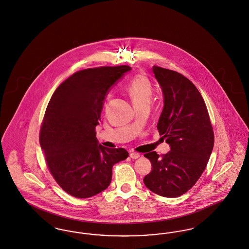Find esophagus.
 Wrapping results in <instances>:
<instances>
[{"mask_svg": "<svg viewBox=\"0 0 249 249\" xmlns=\"http://www.w3.org/2000/svg\"><path fill=\"white\" fill-rule=\"evenodd\" d=\"M130 157L132 159H138L141 157V154L138 153V152H130Z\"/></svg>", "mask_w": 249, "mask_h": 249, "instance_id": "obj_1", "label": "esophagus"}]
</instances>
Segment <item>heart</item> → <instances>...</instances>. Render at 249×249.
<instances>
[{"instance_id":"1","label":"heart","mask_w":249,"mask_h":249,"mask_svg":"<svg viewBox=\"0 0 249 249\" xmlns=\"http://www.w3.org/2000/svg\"><path fill=\"white\" fill-rule=\"evenodd\" d=\"M126 92L132 99L135 108L150 105L153 92L152 84L146 77L142 75L135 77L126 87Z\"/></svg>"}]
</instances>
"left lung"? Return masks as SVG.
<instances>
[{
	"instance_id": "1",
	"label": "left lung",
	"mask_w": 249,
	"mask_h": 249,
	"mask_svg": "<svg viewBox=\"0 0 249 249\" xmlns=\"http://www.w3.org/2000/svg\"><path fill=\"white\" fill-rule=\"evenodd\" d=\"M152 71L163 97L157 129L170 151L162 157L156 152L144 155L152 169L143 181L152 193L172 198L190 190L206 169L214 133L204 98L195 85L171 70L153 66Z\"/></svg>"
}]
</instances>
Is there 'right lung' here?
<instances>
[{
  "mask_svg": "<svg viewBox=\"0 0 249 249\" xmlns=\"http://www.w3.org/2000/svg\"><path fill=\"white\" fill-rule=\"evenodd\" d=\"M131 70L80 71L56 88L47 105L40 144L53 178L69 195L89 198L103 192L111 181L112 166L128 157L123 148L100 145L95 128L108 91Z\"/></svg>",
  "mask_w": 249,
  "mask_h": 249,
  "instance_id": "obj_1",
  "label": "right lung"
}]
</instances>
